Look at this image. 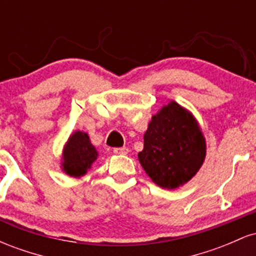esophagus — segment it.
<instances>
[{
	"instance_id": "esophagus-1",
	"label": "esophagus",
	"mask_w": 256,
	"mask_h": 256,
	"mask_svg": "<svg viewBox=\"0 0 256 256\" xmlns=\"http://www.w3.org/2000/svg\"><path fill=\"white\" fill-rule=\"evenodd\" d=\"M113 152L118 155H126L128 152V149L126 146H122V148H114Z\"/></svg>"
}]
</instances>
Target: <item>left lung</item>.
<instances>
[{
    "instance_id": "obj_1",
    "label": "left lung",
    "mask_w": 256,
    "mask_h": 256,
    "mask_svg": "<svg viewBox=\"0 0 256 256\" xmlns=\"http://www.w3.org/2000/svg\"><path fill=\"white\" fill-rule=\"evenodd\" d=\"M206 156L204 137L194 116L170 102L152 118L138 160L164 189H177L198 173Z\"/></svg>"
}]
</instances>
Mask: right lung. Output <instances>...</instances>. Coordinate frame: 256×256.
<instances>
[{
    "mask_svg": "<svg viewBox=\"0 0 256 256\" xmlns=\"http://www.w3.org/2000/svg\"><path fill=\"white\" fill-rule=\"evenodd\" d=\"M98 155L88 134L82 131L74 132L64 149V171L71 177H80L90 168Z\"/></svg>",
    "mask_w": 256,
    "mask_h": 256,
    "instance_id": "right-lung-1",
    "label": "right lung"
}]
</instances>
